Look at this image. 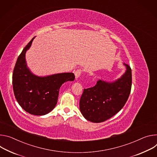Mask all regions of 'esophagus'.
Wrapping results in <instances>:
<instances>
[{"label":"esophagus","mask_w":157,"mask_h":157,"mask_svg":"<svg viewBox=\"0 0 157 157\" xmlns=\"http://www.w3.org/2000/svg\"><path fill=\"white\" fill-rule=\"evenodd\" d=\"M82 72V70H81V69H78V70H77V71L75 72V78H78L80 76Z\"/></svg>","instance_id":"esophagus-1"}]
</instances>
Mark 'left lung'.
<instances>
[{
  "label": "left lung",
  "instance_id": "left-lung-1",
  "mask_svg": "<svg viewBox=\"0 0 157 157\" xmlns=\"http://www.w3.org/2000/svg\"><path fill=\"white\" fill-rule=\"evenodd\" d=\"M126 71L113 82L99 80L93 87L85 89L80 100V110L84 118L94 123L105 121L118 113L127 102L132 87V70L124 63Z\"/></svg>",
  "mask_w": 157,
  "mask_h": 157
}]
</instances>
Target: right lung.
<instances>
[{"label": "right lung", "mask_w": 157, "mask_h": 157, "mask_svg": "<svg viewBox=\"0 0 157 157\" xmlns=\"http://www.w3.org/2000/svg\"><path fill=\"white\" fill-rule=\"evenodd\" d=\"M34 38L17 60L12 75L13 90L17 102L25 111L32 115H44L55 108L61 85L67 81H74L75 75L73 73L45 77L33 74L27 66L25 53Z\"/></svg>", "instance_id": "1"}]
</instances>
